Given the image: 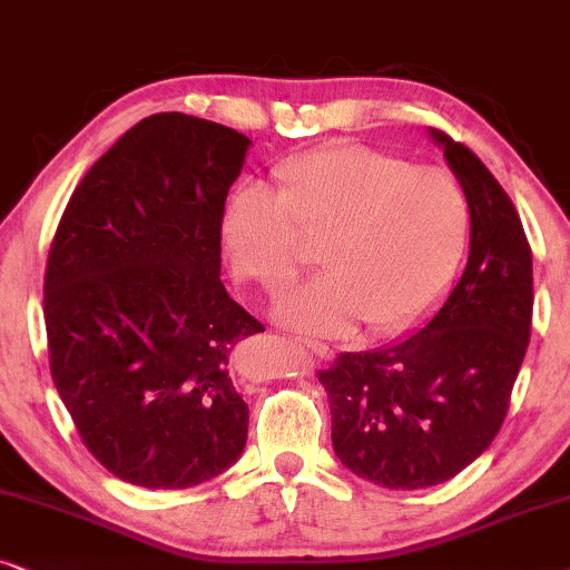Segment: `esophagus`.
I'll return each instance as SVG.
<instances>
[{"label":"esophagus","mask_w":570,"mask_h":570,"mask_svg":"<svg viewBox=\"0 0 570 570\" xmlns=\"http://www.w3.org/2000/svg\"><path fill=\"white\" fill-rule=\"evenodd\" d=\"M294 341H297V344H299L302 348H307V352H313L315 356H321V360H328V356L333 354L328 346L317 344V341H313V338H302V336H299V338H294Z\"/></svg>","instance_id":"esophagus-1"}]
</instances>
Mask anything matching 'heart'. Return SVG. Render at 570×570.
Segmentation results:
<instances>
[{"label": "heart", "instance_id": "obj_1", "mask_svg": "<svg viewBox=\"0 0 570 570\" xmlns=\"http://www.w3.org/2000/svg\"><path fill=\"white\" fill-rule=\"evenodd\" d=\"M278 195L242 185L226 200L222 242L237 278L278 294L323 242L325 273L276 305L278 323L373 336L422 323L445 297L469 242L472 210L453 174L391 150L333 146L281 164Z\"/></svg>", "mask_w": 570, "mask_h": 570}]
</instances>
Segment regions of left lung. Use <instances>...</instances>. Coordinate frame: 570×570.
Returning <instances> with one entry per match:
<instances>
[{"mask_svg":"<svg viewBox=\"0 0 570 570\" xmlns=\"http://www.w3.org/2000/svg\"><path fill=\"white\" fill-rule=\"evenodd\" d=\"M430 135L472 210L466 268L414 336L317 373L341 464L391 490L449 482L488 449L532 333V247L511 197L466 146Z\"/></svg>","mask_w":570,"mask_h":570,"instance_id":"obj_1","label":"left lung"}]
</instances>
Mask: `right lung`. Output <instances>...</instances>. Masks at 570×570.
I'll list each match as a JSON object with an SVG mask.
<instances>
[{
    "instance_id": "add662e5",
    "label": "right lung",
    "mask_w": 570,
    "mask_h": 570,
    "mask_svg": "<svg viewBox=\"0 0 570 570\" xmlns=\"http://www.w3.org/2000/svg\"><path fill=\"white\" fill-rule=\"evenodd\" d=\"M247 148L216 121L146 117L90 166L51 242V377L86 449L138 488H195L245 451L232 354L265 328L218 276Z\"/></svg>"
}]
</instances>
